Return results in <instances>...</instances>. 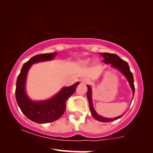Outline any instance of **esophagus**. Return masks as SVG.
<instances>
[{"label":"esophagus","instance_id":"obj_1","mask_svg":"<svg viewBox=\"0 0 153 153\" xmlns=\"http://www.w3.org/2000/svg\"><path fill=\"white\" fill-rule=\"evenodd\" d=\"M89 82L90 81L87 79H83L81 81V83H83V84H88V83H89Z\"/></svg>","mask_w":153,"mask_h":153}]
</instances>
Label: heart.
<instances>
[{
    "label": "heart",
    "instance_id": "obj_1",
    "mask_svg": "<svg viewBox=\"0 0 153 153\" xmlns=\"http://www.w3.org/2000/svg\"><path fill=\"white\" fill-rule=\"evenodd\" d=\"M83 63H88V60H84V61H83Z\"/></svg>",
    "mask_w": 153,
    "mask_h": 153
}]
</instances>
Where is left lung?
<instances>
[{"instance_id": "8db88e82", "label": "left lung", "mask_w": 153, "mask_h": 153, "mask_svg": "<svg viewBox=\"0 0 153 153\" xmlns=\"http://www.w3.org/2000/svg\"><path fill=\"white\" fill-rule=\"evenodd\" d=\"M102 57L104 58V62L106 64H110L112 68H116L117 70L120 71L124 76L126 77V79L128 81L130 85L131 91H132L133 96L134 95V77L132 73L131 72L130 69H129V65L126 61L123 60V59L116 55V54L114 53H100ZM88 91H87V98L89 102V106H90V110H91V114L96 120L100 121V122H103V123H108V122H111V121L116 120L117 119L120 118L122 117L125 114H123L121 116H119L118 117L114 118H104L103 116H101L96 112L95 108L93 107V100H92V89L90 85H88ZM133 100V97H132Z\"/></svg>"}]
</instances>
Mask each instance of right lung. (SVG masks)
<instances>
[{"label":"right lung","mask_w":153,"mask_h":153,"mask_svg":"<svg viewBox=\"0 0 153 153\" xmlns=\"http://www.w3.org/2000/svg\"><path fill=\"white\" fill-rule=\"evenodd\" d=\"M57 52L36 55L25 62L19 74L16 83V100L23 114L28 119L37 123L53 122L63 115L66 102L76 91L79 82L68 87H63L57 94L50 99L42 101H33L26 92L27 74L33 64L53 60Z\"/></svg>","instance_id":"obj_1"}]
</instances>
